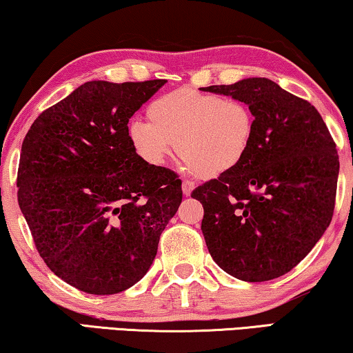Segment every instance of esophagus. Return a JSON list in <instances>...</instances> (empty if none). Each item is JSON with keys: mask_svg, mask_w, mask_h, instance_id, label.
Instances as JSON below:
<instances>
[{"mask_svg": "<svg viewBox=\"0 0 353 353\" xmlns=\"http://www.w3.org/2000/svg\"><path fill=\"white\" fill-rule=\"evenodd\" d=\"M181 188H183V194H185V196H191V192L194 189V183L189 181V180H185V181H183Z\"/></svg>", "mask_w": 353, "mask_h": 353, "instance_id": "obj_1", "label": "esophagus"}]
</instances>
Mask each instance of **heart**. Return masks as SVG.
<instances>
[{
  "label": "heart",
  "mask_w": 353,
  "mask_h": 353,
  "mask_svg": "<svg viewBox=\"0 0 353 353\" xmlns=\"http://www.w3.org/2000/svg\"><path fill=\"white\" fill-rule=\"evenodd\" d=\"M132 121L127 139L146 165L161 167L178 151L194 175L219 176L237 168L252 148L254 116L242 100L191 88L162 94Z\"/></svg>",
  "instance_id": "obj_1"
}]
</instances>
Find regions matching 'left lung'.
I'll use <instances>...</instances> for the list:
<instances>
[{"label": "left lung", "mask_w": 353, "mask_h": 353, "mask_svg": "<svg viewBox=\"0 0 353 353\" xmlns=\"http://www.w3.org/2000/svg\"><path fill=\"white\" fill-rule=\"evenodd\" d=\"M202 90L231 95L254 116L252 148L234 170L194 189L213 261L243 282L282 277L307 256L333 218L339 156L319 111L274 81Z\"/></svg>", "instance_id": "obj_1"}]
</instances>
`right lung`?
<instances>
[{"mask_svg": "<svg viewBox=\"0 0 353 353\" xmlns=\"http://www.w3.org/2000/svg\"><path fill=\"white\" fill-rule=\"evenodd\" d=\"M165 79L90 81L44 110L25 135L17 199L39 256L71 287L116 294L154 261L181 180L146 165L127 124Z\"/></svg>", "mask_w": 353, "mask_h": 353, "instance_id": "add662e5", "label": "right lung"}]
</instances>
